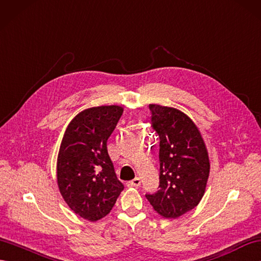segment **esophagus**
Listing matches in <instances>:
<instances>
[{
  "instance_id": "esophagus-1",
  "label": "esophagus",
  "mask_w": 261,
  "mask_h": 261,
  "mask_svg": "<svg viewBox=\"0 0 261 261\" xmlns=\"http://www.w3.org/2000/svg\"><path fill=\"white\" fill-rule=\"evenodd\" d=\"M139 185H141V179H139L138 177H136V178L127 182V186H128V187H138Z\"/></svg>"
}]
</instances>
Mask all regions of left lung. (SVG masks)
I'll return each instance as SVG.
<instances>
[{"mask_svg":"<svg viewBox=\"0 0 261 261\" xmlns=\"http://www.w3.org/2000/svg\"><path fill=\"white\" fill-rule=\"evenodd\" d=\"M151 127L160 137V186L147 194L165 218H178L199 204L209 176L208 151L199 129L186 114L150 104Z\"/></svg>","mask_w":261,"mask_h":261,"instance_id":"obj_1","label":"left lung"}]
</instances>
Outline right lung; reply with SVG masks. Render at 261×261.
Returning <instances> with one entry per match:
<instances>
[{
  "label": "right lung",
  "instance_id": "add662e5",
  "mask_svg": "<svg viewBox=\"0 0 261 261\" xmlns=\"http://www.w3.org/2000/svg\"><path fill=\"white\" fill-rule=\"evenodd\" d=\"M123 111L117 105L83 111L68 124L62 139L57 185L68 207L90 221L105 217L124 189L106 146Z\"/></svg>",
  "mask_w": 261,
  "mask_h": 261
}]
</instances>
